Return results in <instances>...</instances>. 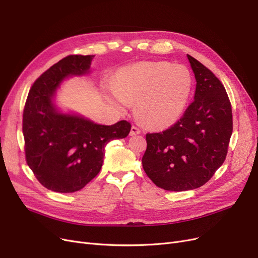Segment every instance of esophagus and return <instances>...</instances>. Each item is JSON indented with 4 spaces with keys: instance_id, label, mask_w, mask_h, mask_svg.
I'll use <instances>...</instances> for the list:
<instances>
[{
    "instance_id": "obj_1",
    "label": "esophagus",
    "mask_w": 258,
    "mask_h": 258,
    "mask_svg": "<svg viewBox=\"0 0 258 258\" xmlns=\"http://www.w3.org/2000/svg\"><path fill=\"white\" fill-rule=\"evenodd\" d=\"M140 133H141V131L137 126H132L131 132H130V135L131 136H135V135H139Z\"/></svg>"
}]
</instances>
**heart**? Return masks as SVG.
<instances>
[{"label": "heart", "instance_id": "1", "mask_svg": "<svg viewBox=\"0 0 258 258\" xmlns=\"http://www.w3.org/2000/svg\"><path fill=\"white\" fill-rule=\"evenodd\" d=\"M192 77L183 65L165 61H144L122 69L110 85L115 101L128 106L137 100V113L150 126L163 128L172 125L187 102Z\"/></svg>", "mask_w": 258, "mask_h": 258}]
</instances>
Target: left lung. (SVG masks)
<instances>
[{"label": "left lung", "mask_w": 258, "mask_h": 258, "mask_svg": "<svg viewBox=\"0 0 258 258\" xmlns=\"http://www.w3.org/2000/svg\"><path fill=\"white\" fill-rule=\"evenodd\" d=\"M195 74L194 101L174 125L147 134L142 166L166 191L181 192L207 183L226 160L233 116L225 86L208 67L187 54Z\"/></svg>", "instance_id": "1"}]
</instances>
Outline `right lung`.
Listing matches in <instances>:
<instances>
[{"label":"right lung","instance_id":"add662e5","mask_svg":"<svg viewBox=\"0 0 258 258\" xmlns=\"http://www.w3.org/2000/svg\"><path fill=\"white\" fill-rule=\"evenodd\" d=\"M94 57L67 55L33 82L26 99L22 123L26 162L38 181L53 192L73 193L84 187L101 170L105 145L131 132L126 120L100 125L61 114L51 102L62 80L87 74Z\"/></svg>","mask_w":258,"mask_h":258}]
</instances>
